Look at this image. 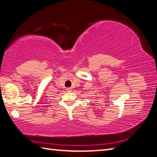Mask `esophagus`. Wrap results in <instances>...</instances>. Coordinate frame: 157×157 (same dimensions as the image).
Masks as SVG:
<instances>
[{
    "label": "esophagus",
    "instance_id": "1",
    "mask_svg": "<svg viewBox=\"0 0 157 157\" xmlns=\"http://www.w3.org/2000/svg\"><path fill=\"white\" fill-rule=\"evenodd\" d=\"M68 91H71V89H68Z\"/></svg>",
    "mask_w": 157,
    "mask_h": 157
}]
</instances>
